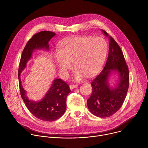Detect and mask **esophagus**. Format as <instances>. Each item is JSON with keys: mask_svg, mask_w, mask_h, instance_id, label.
I'll return each mask as SVG.
<instances>
[{"mask_svg": "<svg viewBox=\"0 0 148 148\" xmlns=\"http://www.w3.org/2000/svg\"><path fill=\"white\" fill-rule=\"evenodd\" d=\"M77 87H78V85H77V84H71V85L70 86V88L71 90L74 89Z\"/></svg>", "mask_w": 148, "mask_h": 148, "instance_id": "34e87169", "label": "esophagus"}]
</instances>
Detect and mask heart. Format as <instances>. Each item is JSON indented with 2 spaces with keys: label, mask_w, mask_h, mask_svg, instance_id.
<instances>
[{
  "label": "heart",
  "mask_w": 148,
  "mask_h": 148,
  "mask_svg": "<svg viewBox=\"0 0 148 148\" xmlns=\"http://www.w3.org/2000/svg\"><path fill=\"white\" fill-rule=\"evenodd\" d=\"M108 46L103 38L91 36L70 37L60 45L55 61L59 71L63 75L72 68L77 69L74 77L80 80L84 75L91 77L102 67L106 58Z\"/></svg>",
  "instance_id": "1"
}]
</instances>
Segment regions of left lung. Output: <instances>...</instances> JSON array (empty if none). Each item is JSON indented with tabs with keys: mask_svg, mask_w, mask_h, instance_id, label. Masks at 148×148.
<instances>
[{
	"mask_svg": "<svg viewBox=\"0 0 148 148\" xmlns=\"http://www.w3.org/2000/svg\"><path fill=\"white\" fill-rule=\"evenodd\" d=\"M102 32L107 36L106 31ZM109 53L106 64L101 72L92 80V91L87 100L90 111L100 118H107L116 113L122 107L127 94L130 84L128 67L122 51L115 40L109 36ZM118 71L120 79L114 89L109 88L108 78L112 71Z\"/></svg>",
	"mask_w": 148,
	"mask_h": 148,
	"instance_id": "obj_1",
	"label": "left lung"
}]
</instances>
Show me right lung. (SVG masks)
I'll use <instances>...</instances> for the list:
<instances>
[{
    "instance_id": "obj_1",
    "label": "right lung",
    "mask_w": 148,
    "mask_h": 148,
    "mask_svg": "<svg viewBox=\"0 0 148 148\" xmlns=\"http://www.w3.org/2000/svg\"><path fill=\"white\" fill-rule=\"evenodd\" d=\"M56 34L50 31H41L34 34L23 50L18 70L20 95L26 107L37 118L50 122L59 119L64 114L67 97L71 92L69 86L61 78L56 79L43 99L39 102L31 101L27 98L26 91L22 86L20 75L26 67L27 61L32 57L33 51L40 49L49 50V41Z\"/></svg>"
}]
</instances>
